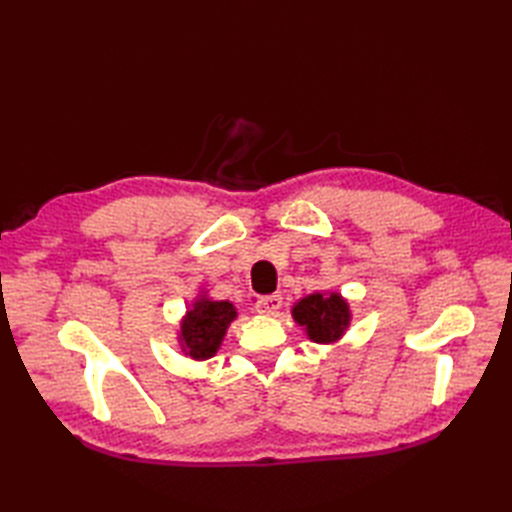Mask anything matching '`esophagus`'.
<instances>
[{"mask_svg": "<svg viewBox=\"0 0 512 512\" xmlns=\"http://www.w3.org/2000/svg\"><path fill=\"white\" fill-rule=\"evenodd\" d=\"M282 307V294H269V297H260L254 303V309L262 316H273L277 314V309Z\"/></svg>", "mask_w": 512, "mask_h": 512, "instance_id": "1", "label": "esophagus"}]
</instances>
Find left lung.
I'll list each match as a JSON object with an SVG mask.
<instances>
[{
	"mask_svg": "<svg viewBox=\"0 0 512 512\" xmlns=\"http://www.w3.org/2000/svg\"><path fill=\"white\" fill-rule=\"evenodd\" d=\"M294 322L314 344H339L352 322V309L339 292H312L290 307Z\"/></svg>",
	"mask_w": 512,
	"mask_h": 512,
	"instance_id": "left-lung-1",
	"label": "left lung"
}]
</instances>
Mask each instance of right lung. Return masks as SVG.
Returning a JSON list of instances; mask_svg holds the SVG:
<instances>
[{
  "label": "right lung",
  "instance_id": "1",
  "mask_svg": "<svg viewBox=\"0 0 512 512\" xmlns=\"http://www.w3.org/2000/svg\"><path fill=\"white\" fill-rule=\"evenodd\" d=\"M237 320V307L230 301H215L200 288L179 320L177 342L192 361H207L220 350L230 322Z\"/></svg>",
  "mask_w": 512,
  "mask_h": 512
}]
</instances>
